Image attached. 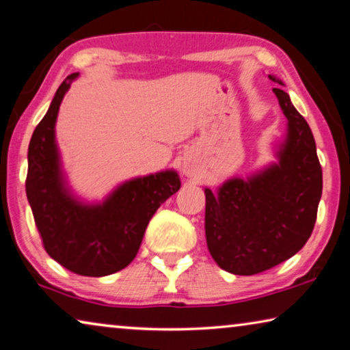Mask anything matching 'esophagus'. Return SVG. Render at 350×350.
Listing matches in <instances>:
<instances>
[{
  "label": "esophagus",
  "instance_id": "esophagus-1",
  "mask_svg": "<svg viewBox=\"0 0 350 350\" xmlns=\"http://www.w3.org/2000/svg\"><path fill=\"white\" fill-rule=\"evenodd\" d=\"M184 171H185V173H187V174H189V173H190V170H189V168H185Z\"/></svg>",
  "mask_w": 350,
  "mask_h": 350
}]
</instances>
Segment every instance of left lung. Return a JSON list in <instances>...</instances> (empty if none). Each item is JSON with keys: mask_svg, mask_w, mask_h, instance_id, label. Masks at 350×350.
Returning <instances> with one entry per match:
<instances>
[{"mask_svg": "<svg viewBox=\"0 0 350 350\" xmlns=\"http://www.w3.org/2000/svg\"><path fill=\"white\" fill-rule=\"evenodd\" d=\"M273 92L288 118L278 163L248 180H228L215 195L206 189L208 252L234 275L260 273L294 256L311 236L322 195V168L310 125L280 86Z\"/></svg>", "mask_w": 350, "mask_h": 350, "instance_id": "1", "label": "left lung"}]
</instances>
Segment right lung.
Here are the masks:
<instances>
[{
  "label": "right lung",
  "mask_w": 350,
  "mask_h": 350,
  "mask_svg": "<svg viewBox=\"0 0 350 350\" xmlns=\"http://www.w3.org/2000/svg\"><path fill=\"white\" fill-rule=\"evenodd\" d=\"M72 74L61 83L28 148V196L45 252L70 272L105 276L137 256L148 223L161 202L180 189L174 171L125 182L100 206H81L66 191L55 144V122Z\"/></svg>",
  "instance_id": "obj_1"
}]
</instances>
